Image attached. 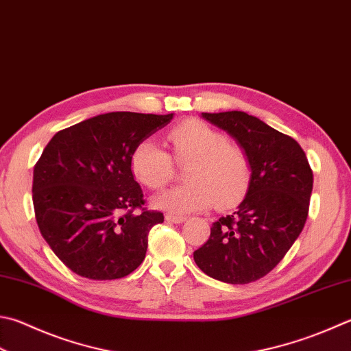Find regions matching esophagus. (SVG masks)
<instances>
[{"label":"esophagus","instance_id":"34e87169","mask_svg":"<svg viewBox=\"0 0 351 351\" xmlns=\"http://www.w3.org/2000/svg\"><path fill=\"white\" fill-rule=\"evenodd\" d=\"M165 220H167L168 223H176V224H180L183 223L184 220H186V217H182V215H165Z\"/></svg>","mask_w":351,"mask_h":351}]
</instances>
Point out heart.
Listing matches in <instances>:
<instances>
[{"instance_id": "1", "label": "heart", "mask_w": 351, "mask_h": 351, "mask_svg": "<svg viewBox=\"0 0 351 351\" xmlns=\"http://www.w3.org/2000/svg\"><path fill=\"white\" fill-rule=\"evenodd\" d=\"M178 165H186L183 186L171 188L153 197V204L168 213L186 215L208 209L214 202L229 206L246 193L250 162L246 153L208 123L188 121L167 136ZM134 176L151 189L171 180L174 165L171 156L154 141H142L131 156Z\"/></svg>"}]
</instances>
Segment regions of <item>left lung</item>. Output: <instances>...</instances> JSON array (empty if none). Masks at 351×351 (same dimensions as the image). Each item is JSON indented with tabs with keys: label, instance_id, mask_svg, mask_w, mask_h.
<instances>
[{
	"label": "left lung",
	"instance_id": "left-lung-1",
	"mask_svg": "<svg viewBox=\"0 0 351 351\" xmlns=\"http://www.w3.org/2000/svg\"><path fill=\"white\" fill-rule=\"evenodd\" d=\"M235 138L250 162L246 195L220 217L194 261L210 278L247 284L267 275L307 220L313 174L300 143L244 111L202 113Z\"/></svg>",
	"mask_w": 351,
	"mask_h": 351
}]
</instances>
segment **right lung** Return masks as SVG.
<instances>
[{
    "label": "right lung",
    "instance_id": "1",
    "mask_svg": "<svg viewBox=\"0 0 351 351\" xmlns=\"http://www.w3.org/2000/svg\"><path fill=\"white\" fill-rule=\"evenodd\" d=\"M174 114L105 113L59 131L33 169V208L44 240L73 272L117 280L141 266L162 213L143 209L131 171L136 147ZM138 207L141 213H133Z\"/></svg>",
    "mask_w": 351,
    "mask_h": 351
}]
</instances>
